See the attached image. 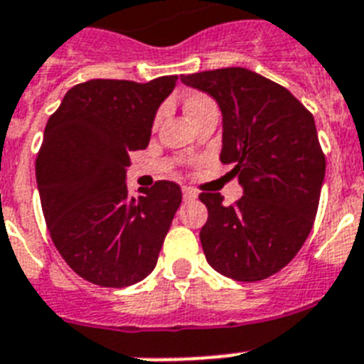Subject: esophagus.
Masks as SVG:
<instances>
[{
    "mask_svg": "<svg viewBox=\"0 0 364 364\" xmlns=\"http://www.w3.org/2000/svg\"><path fill=\"white\" fill-rule=\"evenodd\" d=\"M198 192L191 187H183V200H196Z\"/></svg>",
    "mask_w": 364,
    "mask_h": 364,
    "instance_id": "34e87169",
    "label": "esophagus"
}]
</instances>
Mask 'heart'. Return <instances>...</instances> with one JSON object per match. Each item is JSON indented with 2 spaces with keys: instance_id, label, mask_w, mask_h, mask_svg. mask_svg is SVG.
<instances>
[{
  "instance_id": "heart-1",
  "label": "heart",
  "mask_w": 364,
  "mask_h": 364,
  "mask_svg": "<svg viewBox=\"0 0 364 364\" xmlns=\"http://www.w3.org/2000/svg\"><path fill=\"white\" fill-rule=\"evenodd\" d=\"M183 105H185V112H187L188 120H192V118L200 116L201 112L216 111L215 102H213L209 96H205V94H200V92L187 94V96H185V100H183Z\"/></svg>"
}]
</instances>
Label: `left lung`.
Returning a JSON list of instances; mask_svg holds the SVG:
<instances>
[{"mask_svg": "<svg viewBox=\"0 0 364 364\" xmlns=\"http://www.w3.org/2000/svg\"><path fill=\"white\" fill-rule=\"evenodd\" d=\"M222 112L220 161L233 163L242 194L224 205L201 192L209 218L200 231L210 267L237 281H261L300 252L313 228L326 176L314 118L287 88L246 68L181 75Z\"/></svg>", "mask_w": 364, "mask_h": 364, "instance_id": "1", "label": "left lung"}]
</instances>
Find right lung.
I'll return each mask as SVG.
<instances>
[{"instance_id": "obj_1", "label": "right lung", "mask_w": 364, "mask_h": 364, "mask_svg": "<svg viewBox=\"0 0 364 364\" xmlns=\"http://www.w3.org/2000/svg\"><path fill=\"white\" fill-rule=\"evenodd\" d=\"M176 79L75 85L46 125L36 157L46 224L66 264L94 285L122 289L149 276L181 205L176 183L157 181L139 196L125 183L129 154L148 148Z\"/></svg>"}]
</instances>
